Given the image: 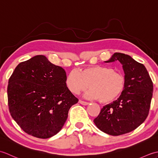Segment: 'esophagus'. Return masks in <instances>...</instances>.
Here are the masks:
<instances>
[{"label":"esophagus","instance_id":"esophagus-1","mask_svg":"<svg viewBox=\"0 0 158 158\" xmlns=\"http://www.w3.org/2000/svg\"><path fill=\"white\" fill-rule=\"evenodd\" d=\"M79 102L80 104H81V105H88V104H89V102H85V101H83V100H80L79 101Z\"/></svg>","mask_w":158,"mask_h":158}]
</instances>
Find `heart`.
Returning a JSON list of instances; mask_svg holds the SVG:
<instances>
[{
    "label": "heart",
    "mask_w": 158,
    "mask_h": 158,
    "mask_svg": "<svg viewBox=\"0 0 158 158\" xmlns=\"http://www.w3.org/2000/svg\"><path fill=\"white\" fill-rule=\"evenodd\" d=\"M66 85L70 92L78 94L89 87L86 97L98 99L102 103H109L122 95L126 86V79L122 73L110 67L95 66L81 71L72 70L66 78Z\"/></svg>",
    "instance_id": "heart-1"
}]
</instances>
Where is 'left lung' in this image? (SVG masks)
Returning a JSON list of instances; mask_svg holds the SVG:
<instances>
[{
	"label": "left lung",
	"instance_id": "obj_1",
	"mask_svg": "<svg viewBox=\"0 0 158 158\" xmlns=\"http://www.w3.org/2000/svg\"><path fill=\"white\" fill-rule=\"evenodd\" d=\"M117 60L125 73V88L117 100L104 106L94 119L98 129L112 136L132 132L144 122L149 112L153 89L152 80L143 64L122 53H115L105 62Z\"/></svg>",
	"mask_w": 158,
	"mask_h": 158
}]
</instances>
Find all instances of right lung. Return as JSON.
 <instances>
[{
    "instance_id": "right-lung-1",
    "label": "right lung",
    "mask_w": 158,
    "mask_h": 158,
    "mask_svg": "<svg viewBox=\"0 0 158 158\" xmlns=\"http://www.w3.org/2000/svg\"><path fill=\"white\" fill-rule=\"evenodd\" d=\"M66 78L64 69L42 55L16 66L9 79L8 106L26 133L48 139L62 129L70 108L79 100L67 88Z\"/></svg>"
}]
</instances>
